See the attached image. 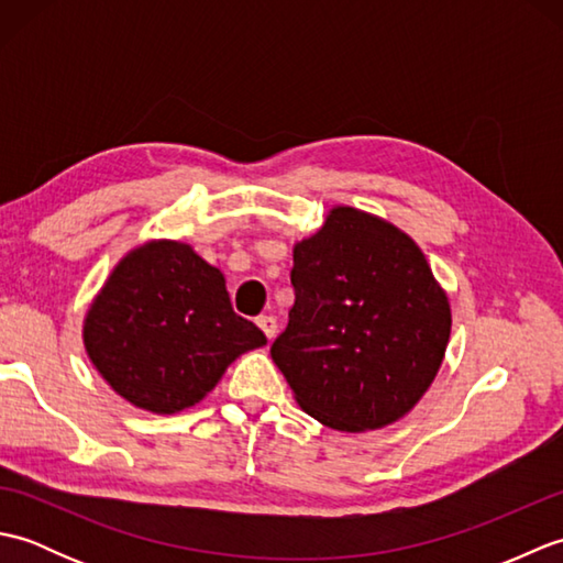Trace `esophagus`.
Segmentation results:
<instances>
[{
  "mask_svg": "<svg viewBox=\"0 0 563 563\" xmlns=\"http://www.w3.org/2000/svg\"><path fill=\"white\" fill-rule=\"evenodd\" d=\"M256 324H258V329H261L263 333H266L268 341H273L275 333H278V321H275V317H271V314L258 317Z\"/></svg>",
  "mask_w": 563,
  "mask_h": 563,
  "instance_id": "obj_1",
  "label": "esophagus"
}]
</instances>
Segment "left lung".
<instances>
[{
	"mask_svg": "<svg viewBox=\"0 0 563 563\" xmlns=\"http://www.w3.org/2000/svg\"><path fill=\"white\" fill-rule=\"evenodd\" d=\"M292 261L295 305L271 357L295 401L345 433L397 423L433 385L452 329L423 251L379 214L333 206Z\"/></svg>",
	"mask_w": 563,
	"mask_h": 563,
	"instance_id": "left-lung-1",
	"label": "left lung"
}]
</instances>
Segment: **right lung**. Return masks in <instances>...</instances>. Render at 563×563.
Instances as JSON below:
<instances>
[{
  "instance_id": "1",
  "label": "right lung",
  "mask_w": 563,
  "mask_h": 563,
  "mask_svg": "<svg viewBox=\"0 0 563 563\" xmlns=\"http://www.w3.org/2000/svg\"><path fill=\"white\" fill-rule=\"evenodd\" d=\"M81 341L118 397L157 416L196 406L239 355L266 345L234 314L222 271L176 239H147L115 263L84 314Z\"/></svg>"
}]
</instances>
